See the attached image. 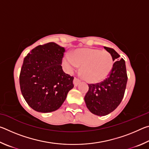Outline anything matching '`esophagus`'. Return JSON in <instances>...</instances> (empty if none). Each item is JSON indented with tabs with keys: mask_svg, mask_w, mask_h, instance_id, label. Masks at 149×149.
Instances as JSON below:
<instances>
[{
	"mask_svg": "<svg viewBox=\"0 0 149 149\" xmlns=\"http://www.w3.org/2000/svg\"><path fill=\"white\" fill-rule=\"evenodd\" d=\"M80 83V80L78 79L77 77H74V84L75 86H77L78 84H79Z\"/></svg>",
	"mask_w": 149,
	"mask_h": 149,
	"instance_id": "34e87169",
	"label": "esophagus"
}]
</instances>
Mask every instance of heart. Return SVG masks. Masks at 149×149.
Returning a JSON list of instances; mask_svg holds the SVG:
<instances>
[{
	"label": "heart",
	"mask_w": 149,
	"mask_h": 149,
	"mask_svg": "<svg viewBox=\"0 0 149 149\" xmlns=\"http://www.w3.org/2000/svg\"><path fill=\"white\" fill-rule=\"evenodd\" d=\"M110 52L97 49L84 48L75 50L63 60L65 71L71 73L81 65V71L87 81L98 83L104 80L114 66Z\"/></svg>",
	"instance_id": "obj_1"
}]
</instances>
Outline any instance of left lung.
<instances>
[{
	"instance_id": "obj_1",
	"label": "left lung",
	"mask_w": 149,
	"mask_h": 149,
	"mask_svg": "<svg viewBox=\"0 0 149 149\" xmlns=\"http://www.w3.org/2000/svg\"><path fill=\"white\" fill-rule=\"evenodd\" d=\"M112 54L114 66L106 79L100 83L91 84L84 99L91 112L97 116H106L116 108L124 96L127 75L125 60L113 49L104 47Z\"/></svg>"
}]
</instances>
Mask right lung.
<instances>
[{"label":"right lung","mask_w":149,"mask_h":149,"mask_svg":"<svg viewBox=\"0 0 149 149\" xmlns=\"http://www.w3.org/2000/svg\"><path fill=\"white\" fill-rule=\"evenodd\" d=\"M64 47L55 42L39 45L24 58L19 86L24 99L35 111L47 113L58 109L74 87V77L62 67Z\"/></svg>","instance_id":"right-lung-1"}]
</instances>
